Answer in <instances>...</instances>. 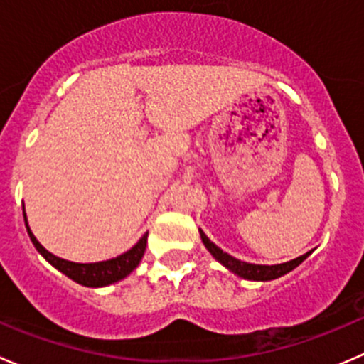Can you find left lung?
Masks as SVG:
<instances>
[{"instance_id": "obj_1", "label": "left lung", "mask_w": 364, "mask_h": 364, "mask_svg": "<svg viewBox=\"0 0 364 364\" xmlns=\"http://www.w3.org/2000/svg\"><path fill=\"white\" fill-rule=\"evenodd\" d=\"M200 237H203V243L205 245V248L211 252V255L215 257L218 262H222L227 269L240 274L241 278H247V280L266 282V280H274V278L278 277H284V274H287L289 271H292L294 267L299 266V264L306 259L308 253H310L308 252L304 253V255L297 257L294 260H289V262H284V264H277V266H260V264H248V262H243V260H237L234 259L232 255H229V253L220 250L213 241H209V237L205 236L203 230H200Z\"/></svg>"}]
</instances>
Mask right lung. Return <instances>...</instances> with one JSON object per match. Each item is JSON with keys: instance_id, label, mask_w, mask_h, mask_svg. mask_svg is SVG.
Masks as SVG:
<instances>
[{"instance_id": "obj_1", "label": "right lung", "mask_w": 364, "mask_h": 364, "mask_svg": "<svg viewBox=\"0 0 364 364\" xmlns=\"http://www.w3.org/2000/svg\"><path fill=\"white\" fill-rule=\"evenodd\" d=\"M24 222H26V213H24ZM26 229H28L29 240L33 241L36 250L46 257V260H49L56 269H60L61 273L67 274V277L72 278L73 282H77V284L80 285H86V287H104V285H111L114 282L128 277V274L139 266V262H141L142 255H144V250H146V243H148V234H144L134 248H130V250L124 252L123 255L116 257V259L104 260V262H95V264H77V262H70V260L60 259V257L47 252L46 248L36 241V237L33 236L29 227H26Z\"/></svg>"}]
</instances>
